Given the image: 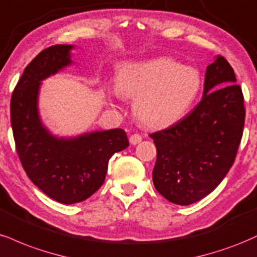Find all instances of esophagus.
I'll return each mask as SVG.
<instances>
[{
  "instance_id": "obj_1",
  "label": "esophagus",
  "mask_w": 257,
  "mask_h": 257,
  "mask_svg": "<svg viewBox=\"0 0 257 257\" xmlns=\"http://www.w3.org/2000/svg\"><path fill=\"white\" fill-rule=\"evenodd\" d=\"M142 142V136L138 135V134H135L132 135L131 137H130V143L132 144V146H136V144L141 143Z\"/></svg>"
}]
</instances>
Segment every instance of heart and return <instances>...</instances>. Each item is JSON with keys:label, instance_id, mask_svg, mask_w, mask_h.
<instances>
[{"label": "heart", "instance_id": "b5f03b06", "mask_svg": "<svg viewBox=\"0 0 257 257\" xmlns=\"http://www.w3.org/2000/svg\"><path fill=\"white\" fill-rule=\"evenodd\" d=\"M201 89L197 68L170 57H156L123 66L111 95L135 99L138 121L150 128H164L188 114Z\"/></svg>", "mask_w": 257, "mask_h": 257}]
</instances>
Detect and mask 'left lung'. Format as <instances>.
Returning <instances> with one entry per match:
<instances>
[{
	"mask_svg": "<svg viewBox=\"0 0 257 257\" xmlns=\"http://www.w3.org/2000/svg\"><path fill=\"white\" fill-rule=\"evenodd\" d=\"M233 68L218 55L203 97L189 115L150 135L158 150L153 182L166 200L189 206L209 195L233 165L243 136L244 97Z\"/></svg>",
	"mask_w": 257,
	"mask_h": 257,
	"instance_id": "8db88e82",
	"label": "left lung"
}]
</instances>
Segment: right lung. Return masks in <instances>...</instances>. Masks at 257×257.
Segmentation results:
<instances>
[{"instance_id":"right-lung-1","label":"right lung","mask_w":257,"mask_h":257,"mask_svg":"<svg viewBox=\"0 0 257 257\" xmlns=\"http://www.w3.org/2000/svg\"><path fill=\"white\" fill-rule=\"evenodd\" d=\"M73 48L59 44L41 51L24 69L11 99L15 147L27 177L63 204L78 203L95 194L104 182L109 159L128 147L121 128L65 138L51 135L42 122L38 111L42 80L73 63Z\"/></svg>"}]
</instances>
